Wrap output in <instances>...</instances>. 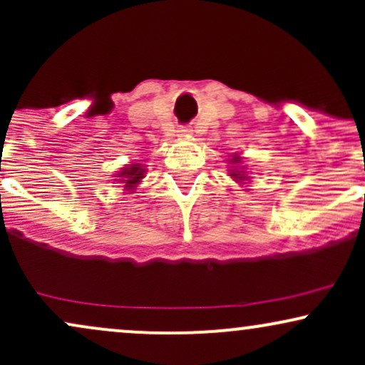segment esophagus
Returning <instances> with one entry per match:
<instances>
[{"label":"esophagus","mask_w":365,"mask_h":365,"mask_svg":"<svg viewBox=\"0 0 365 365\" xmlns=\"http://www.w3.org/2000/svg\"><path fill=\"white\" fill-rule=\"evenodd\" d=\"M192 130L190 128H187V127H183L182 130H180V133H182V135H187V133H190Z\"/></svg>","instance_id":"1"}]
</instances>
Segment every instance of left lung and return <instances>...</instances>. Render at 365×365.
Returning <instances> with one entry per match:
<instances>
[{"mask_svg":"<svg viewBox=\"0 0 365 365\" xmlns=\"http://www.w3.org/2000/svg\"><path fill=\"white\" fill-rule=\"evenodd\" d=\"M232 165H237V166H233V170H230V177H233V178H237L238 180V183L242 182V180H247L249 177H245V171L240 168V165H242V158L238 156V154H235V156L232 158Z\"/></svg>","mask_w":365,"mask_h":365,"instance_id":"1","label":"left lung"}]
</instances>
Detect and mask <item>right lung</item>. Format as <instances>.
Wrapping results in <instances>:
<instances>
[{"label":"right lung","mask_w":365,"mask_h":365,"mask_svg":"<svg viewBox=\"0 0 365 365\" xmlns=\"http://www.w3.org/2000/svg\"><path fill=\"white\" fill-rule=\"evenodd\" d=\"M144 173L145 170L140 165H128L118 173V182L125 183V188L128 192H132L133 188L139 185L140 180L144 178Z\"/></svg>","instance_id":"add662e5"}]
</instances>
